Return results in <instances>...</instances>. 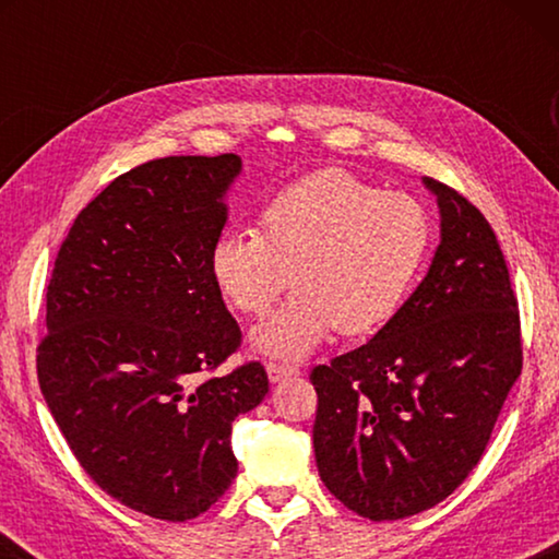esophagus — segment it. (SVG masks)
I'll return each instance as SVG.
<instances>
[{
  "instance_id": "1",
  "label": "esophagus",
  "mask_w": 559,
  "mask_h": 559,
  "mask_svg": "<svg viewBox=\"0 0 559 559\" xmlns=\"http://www.w3.org/2000/svg\"><path fill=\"white\" fill-rule=\"evenodd\" d=\"M266 370H269L271 382H281V380H288V377H298L300 374L298 367L283 365V362H269Z\"/></svg>"
}]
</instances>
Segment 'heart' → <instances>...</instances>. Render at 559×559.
Here are the masks:
<instances>
[{"label": "heart", "mask_w": 559, "mask_h": 559, "mask_svg": "<svg viewBox=\"0 0 559 559\" xmlns=\"http://www.w3.org/2000/svg\"><path fill=\"white\" fill-rule=\"evenodd\" d=\"M433 224L409 194H386L345 169L298 179L263 204L259 231H226L212 246L216 288L243 316L263 318L253 343L302 357L337 328L370 335L400 316L427 266Z\"/></svg>", "instance_id": "b5f03b06"}]
</instances>
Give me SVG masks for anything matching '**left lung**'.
Instances as JSON below:
<instances>
[{"instance_id": "left-lung-1", "label": "left lung", "mask_w": 559, "mask_h": 559, "mask_svg": "<svg viewBox=\"0 0 559 559\" xmlns=\"http://www.w3.org/2000/svg\"><path fill=\"white\" fill-rule=\"evenodd\" d=\"M431 269L370 343L318 365L313 447L353 513L400 520L449 498L478 466L523 370L520 310L493 229L456 189Z\"/></svg>"}]
</instances>
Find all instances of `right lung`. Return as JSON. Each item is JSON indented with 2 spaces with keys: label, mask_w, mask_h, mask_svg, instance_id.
<instances>
[{
  "label": "right lung",
  "mask_w": 559,
  "mask_h": 559,
  "mask_svg": "<svg viewBox=\"0 0 559 559\" xmlns=\"http://www.w3.org/2000/svg\"><path fill=\"white\" fill-rule=\"evenodd\" d=\"M236 155L150 159L83 206L46 288L36 374L81 468L159 520L197 518L239 471L231 421L261 404L257 359L216 374L241 330L210 269Z\"/></svg>",
  "instance_id": "obj_1"
}]
</instances>
